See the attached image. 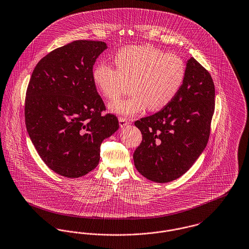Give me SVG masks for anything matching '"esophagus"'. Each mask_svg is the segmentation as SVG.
<instances>
[{"mask_svg":"<svg viewBox=\"0 0 249 249\" xmlns=\"http://www.w3.org/2000/svg\"><path fill=\"white\" fill-rule=\"evenodd\" d=\"M118 120H119V126L122 128V127H125L127 125L130 124V121L126 118V117H118Z\"/></svg>","mask_w":249,"mask_h":249,"instance_id":"esophagus-1","label":"esophagus"}]
</instances>
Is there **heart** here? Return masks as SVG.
Here are the masks:
<instances>
[{"instance_id":"heart-1","label":"heart","mask_w":249,"mask_h":249,"mask_svg":"<svg viewBox=\"0 0 249 249\" xmlns=\"http://www.w3.org/2000/svg\"><path fill=\"white\" fill-rule=\"evenodd\" d=\"M117 70L100 62L92 72L93 82L107 100H115L131 83V97L110 103L112 112L132 116L144 111L160 110L166 106L181 88L185 65L178 55L164 53L151 45L129 46L115 55Z\"/></svg>"}]
</instances>
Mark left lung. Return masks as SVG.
Segmentation results:
<instances>
[{
  "instance_id": "8db88e82",
  "label": "left lung",
  "mask_w": 249,
  "mask_h": 249,
  "mask_svg": "<svg viewBox=\"0 0 249 249\" xmlns=\"http://www.w3.org/2000/svg\"><path fill=\"white\" fill-rule=\"evenodd\" d=\"M214 97L211 74L191 57L175 98L161 111L134 122L142 133V141L133 153L141 175L163 183L189 170L207 146Z\"/></svg>"
}]
</instances>
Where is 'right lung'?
<instances>
[{
  "label": "right lung",
  "mask_w": 249,
  "mask_h": 249,
  "mask_svg": "<svg viewBox=\"0 0 249 249\" xmlns=\"http://www.w3.org/2000/svg\"><path fill=\"white\" fill-rule=\"evenodd\" d=\"M103 41L75 40L57 48L34 69L25 97V124L42 161L55 173L79 178L99 163L101 145L119 128L93 82Z\"/></svg>",
  "instance_id": "right-lung-1"
}]
</instances>
